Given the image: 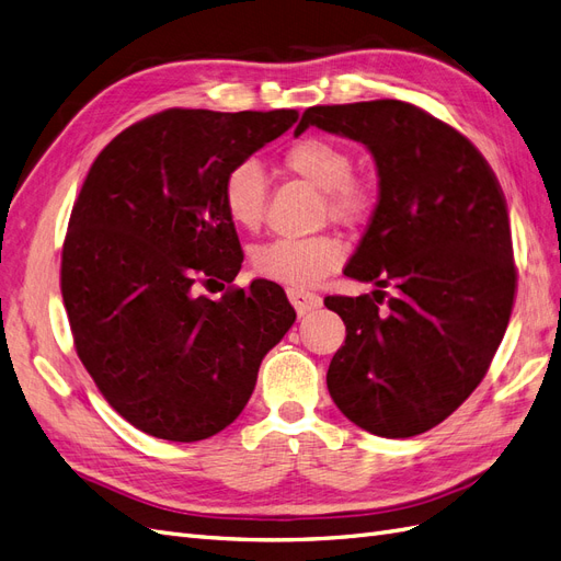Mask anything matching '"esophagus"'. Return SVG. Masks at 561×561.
<instances>
[{
  "label": "esophagus",
  "instance_id": "34e87169",
  "mask_svg": "<svg viewBox=\"0 0 561 561\" xmlns=\"http://www.w3.org/2000/svg\"><path fill=\"white\" fill-rule=\"evenodd\" d=\"M287 297H290L293 307L299 316H307L309 311L320 309V304H322V299L316 293L304 290V287H290V290H287Z\"/></svg>",
  "mask_w": 561,
  "mask_h": 561
}]
</instances>
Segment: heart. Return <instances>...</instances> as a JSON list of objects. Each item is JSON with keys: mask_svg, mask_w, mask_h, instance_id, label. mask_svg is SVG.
Listing matches in <instances>:
<instances>
[{"mask_svg": "<svg viewBox=\"0 0 561 561\" xmlns=\"http://www.w3.org/2000/svg\"><path fill=\"white\" fill-rule=\"evenodd\" d=\"M283 163L287 171L322 190L325 213L332 219L355 222L369 208V184L353 175V154L342 142L309 135L285 149ZM264 203L266 178L260 163H236L222 184V206L231 225L245 231L257 229L264 217ZM250 262L262 278L283 285H311L344 262V245L328 233L309 239H274L252 248Z\"/></svg>", "mask_w": 561, "mask_h": 561, "instance_id": "obj_1", "label": "heart"}]
</instances>
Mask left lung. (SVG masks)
I'll return each instance as SVG.
<instances>
[{
	"label": "left lung",
	"mask_w": 561,
	"mask_h": 561,
	"mask_svg": "<svg viewBox=\"0 0 561 561\" xmlns=\"http://www.w3.org/2000/svg\"><path fill=\"white\" fill-rule=\"evenodd\" d=\"M309 126L363 142L379 175L377 208L344 268L377 290L325 297L346 325L330 396L371 435H421L478 388L511 320L505 196L466 135L402 100L309 107L295 135Z\"/></svg>",
	"instance_id": "obj_1"
}]
</instances>
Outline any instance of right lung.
I'll return each mask as SVG.
<instances>
[{
	"label": "right lung",
	"instance_id": "right-lung-1",
	"mask_svg": "<svg viewBox=\"0 0 561 561\" xmlns=\"http://www.w3.org/2000/svg\"><path fill=\"white\" fill-rule=\"evenodd\" d=\"M295 110H165L100 151L67 227L60 290L79 360L130 426L171 443L225 431L297 318L283 287L233 283L243 252L222 184Z\"/></svg>",
	"mask_w": 561,
	"mask_h": 561
}]
</instances>
